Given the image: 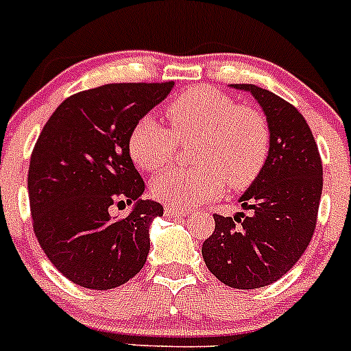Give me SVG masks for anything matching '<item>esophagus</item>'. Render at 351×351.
I'll return each mask as SVG.
<instances>
[{
  "instance_id": "1",
  "label": "esophagus",
  "mask_w": 351,
  "mask_h": 351,
  "mask_svg": "<svg viewBox=\"0 0 351 351\" xmlns=\"http://www.w3.org/2000/svg\"><path fill=\"white\" fill-rule=\"evenodd\" d=\"M165 214L167 216H181V214H186V210L182 207L169 204V206H165Z\"/></svg>"
}]
</instances>
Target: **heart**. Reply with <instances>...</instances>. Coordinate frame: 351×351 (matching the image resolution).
Wrapping results in <instances>:
<instances>
[{
    "label": "heart",
    "instance_id": "heart-1",
    "mask_svg": "<svg viewBox=\"0 0 351 351\" xmlns=\"http://www.w3.org/2000/svg\"><path fill=\"white\" fill-rule=\"evenodd\" d=\"M169 128L144 117L133 126L128 153L145 172L169 165L179 144L193 147V169H170L151 181V195L172 206H198L225 186L244 190L258 179L271 151V128L260 110L213 88H193L167 104Z\"/></svg>",
    "mask_w": 351,
    "mask_h": 351
}]
</instances>
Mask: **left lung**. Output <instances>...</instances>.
Returning a JSON list of instances; mask_svg holds the SVG:
<instances>
[{
	"instance_id": "obj_1",
	"label": "left lung",
	"mask_w": 351,
	"mask_h": 351,
	"mask_svg": "<svg viewBox=\"0 0 351 351\" xmlns=\"http://www.w3.org/2000/svg\"><path fill=\"white\" fill-rule=\"evenodd\" d=\"M255 96L267 116L271 151L262 173L241 197L250 216L214 214L202 244L207 269L226 287L253 290L274 283L302 256L320 207L324 167L302 114L281 96L253 84H232Z\"/></svg>"
}]
</instances>
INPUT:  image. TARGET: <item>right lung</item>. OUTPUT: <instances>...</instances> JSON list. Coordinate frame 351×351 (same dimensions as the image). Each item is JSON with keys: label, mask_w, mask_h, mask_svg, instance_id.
<instances>
[{"label": "right lung", "mask_w": 351, "mask_h": 351, "mask_svg": "<svg viewBox=\"0 0 351 351\" xmlns=\"http://www.w3.org/2000/svg\"><path fill=\"white\" fill-rule=\"evenodd\" d=\"M173 82H119L68 96L43 126L27 172L33 230L64 278L89 290H110L144 267L149 225L163 206L138 200L144 179L128 153L133 126ZM137 199L116 220L108 210Z\"/></svg>", "instance_id": "1"}]
</instances>
